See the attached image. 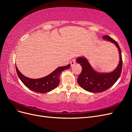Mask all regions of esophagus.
Listing matches in <instances>:
<instances>
[{
    "mask_svg": "<svg viewBox=\"0 0 132 132\" xmlns=\"http://www.w3.org/2000/svg\"><path fill=\"white\" fill-rule=\"evenodd\" d=\"M70 65L71 67L73 66L75 63V59H73L72 60H71V61L70 62Z\"/></svg>",
    "mask_w": 132,
    "mask_h": 132,
    "instance_id": "1",
    "label": "esophagus"
}]
</instances>
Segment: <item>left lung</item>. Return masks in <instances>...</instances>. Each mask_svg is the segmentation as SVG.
<instances>
[{
  "label": "left lung",
  "mask_w": 132,
  "mask_h": 132,
  "mask_svg": "<svg viewBox=\"0 0 132 132\" xmlns=\"http://www.w3.org/2000/svg\"><path fill=\"white\" fill-rule=\"evenodd\" d=\"M104 39L113 43L118 50L119 63L116 69L111 73H99L92 68L87 59L79 57L77 62L80 64L82 67L81 73L78 78L79 85L82 89L90 93H101L110 89L117 81L121 74L122 69V58L121 50L117 42L109 36H103Z\"/></svg>",
  "instance_id": "1"
}]
</instances>
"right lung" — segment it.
I'll return each mask as SVG.
<instances>
[{
  "label": "right lung",
  "mask_w": 132,
  "mask_h": 132,
  "mask_svg": "<svg viewBox=\"0 0 132 132\" xmlns=\"http://www.w3.org/2000/svg\"><path fill=\"white\" fill-rule=\"evenodd\" d=\"M70 64L58 67L52 73L45 77L39 79H31L21 74L16 65V70L19 79L30 90L38 93H47L54 89L59 84V75L63 71L70 68Z\"/></svg>",
  "instance_id": "right-lung-1"
}]
</instances>
